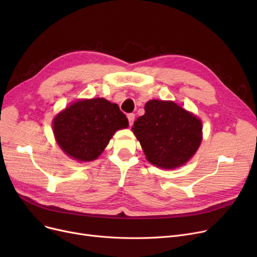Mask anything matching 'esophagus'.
I'll use <instances>...</instances> for the list:
<instances>
[{"instance_id": "34e87169", "label": "esophagus", "mask_w": 257, "mask_h": 257, "mask_svg": "<svg viewBox=\"0 0 257 257\" xmlns=\"http://www.w3.org/2000/svg\"><path fill=\"white\" fill-rule=\"evenodd\" d=\"M127 117H128V120H129V125L131 126L133 124L134 118H136V114H134V113H128Z\"/></svg>"}]
</instances>
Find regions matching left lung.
Listing matches in <instances>:
<instances>
[{
    "label": "left lung",
    "mask_w": 257,
    "mask_h": 257,
    "mask_svg": "<svg viewBox=\"0 0 257 257\" xmlns=\"http://www.w3.org/2000/svg\"><path fill=\"white\" fill-rule=\"evenodd\" d=\"M132 131L147 160L166 170L187 163L202 142L201 119L172 101L147 102Z\"/></svg>",
    "instance_id": "left-lung-1"
}]
</instances>
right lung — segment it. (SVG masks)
<instances>
[{"mask_svg": "<svg viewBox=\"0 0 257 257\" xmlns=\"http://www.w3.org/2000/svg\"><path fill=\"white\" fill-rule=\"evenodd\" d=\"M129 126L117 104L104 98L78 100L53 119L61 150L79 161L97 159L115 131Z\"/></svg>", "mask_w": 257, "mask_h": 257, "instance_id": "1", "label": "right lung"}]
</instances>
